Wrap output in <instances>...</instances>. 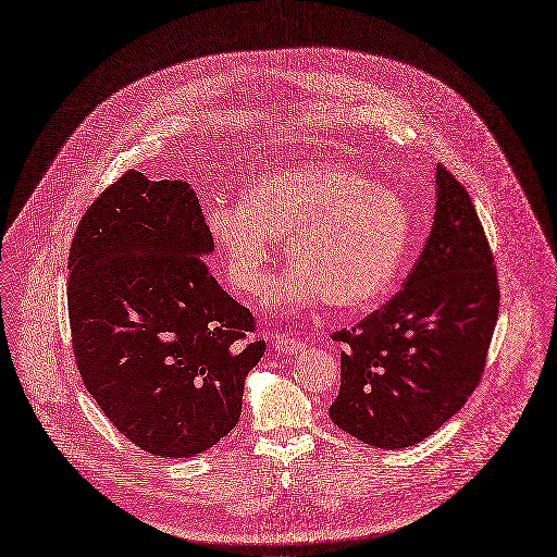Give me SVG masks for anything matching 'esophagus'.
<instances>
[{"mask_svg": "<svg viewBox=\"0 0 557 557\" xmlns=\"http://www.w3.org/2000/svg\"><path fill=\"white\" fill-rule=\"evenodd\" d=\"M276 348H278L281 355H296V352H301L306 348V344L301 338L283 334V336H276Z\"/></svg>", "mask_w": 557, "mask_h": 557, "instance_id": "esophagus-1", "label": "esophagus"}]
</instances>
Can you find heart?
<instances>
[{
	"mask_svg": "<svg viewBox=\"0 0 557 557\" xmlns=\"http://www.w3.org/2000/svg\"><path fill=\"white\" fill-rule=\"evenodd\" d=\"M205 227L230 283L245 294L263 289L276 240L287 236L296 268L270 292L283 310L323 296L336 310L374 306L397 278L412 238L406 200L344 162H304L253 178L240 205H209Z\"/></svg>",
	"mask_w": 557,
	"mask_h": 557,
	"instance_id": "heart-1",
	"label": "heart"
}]
</instances>
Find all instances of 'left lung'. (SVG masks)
Masks as SVG:
<instances>
[{"mask_svg":"<svg viewBox=\"0 0 557 557\" xmlns=\"http://www.w3.org/2000/svg\"><path fill=\"white\" fill-rule=\"evenodd\" d=\"M435 194L433 230L404 289L332 334L346 352L330 419L374 448L414 446L466 404L497 323L499 285L473 200L442 164Z\"/></svg>","mask_w":557,"mask_h":557,"instance_id":"8db88e82","label":"left lung"}]
</instances>
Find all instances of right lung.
<instances>
[{
    "mask_svg": "<svg viewBox=\"0 0 557 557\" xmlns=\"http://www.w3.org/2000/svg\"><path fill=\"white\" fill-rule=\"evenodd\" d=\"M213 243L185 181L129 169L84 213L69 253V321L84 386L117 431L194 457L238 423L265 355L253 319L207 268Z\"/></svg>",
    "mask_w": 557,
    "mask_h": 557,
    "instance_id": "right-lung-1",
    "label": "right lung"
}]
</instances>
